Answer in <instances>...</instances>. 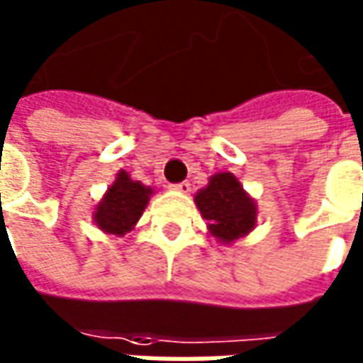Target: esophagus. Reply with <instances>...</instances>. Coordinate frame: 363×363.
<instances>
[{
	"instance_id": "1",
	"label": "esophagus",
	"mask_w": 363,
	"mask_h": 363,
	"mask_svg": "<svg viewBox=\"0 0 363 363\" xmlns=\"http://www.w3.org/2000/svg\"><path fill=\"white\" fill-rule=\"evenodd\" d=\"M172 189H174V191L182 192V194H189V192H191V182L182 181V182H179V184H172Z\"/></svg>"
}]
</instances>
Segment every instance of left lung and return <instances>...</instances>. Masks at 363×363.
<instances>
[{"mask_svg":"<svg viewBox=\"0 0 363 363\" xmlns=\"http://www.w3.org/2000/svg\"><path fill=\"white\" fill-rule=\"evenodd\" d=\"M194 202L218 242H234L256 226V202L233 172L213 174L208 184L196 192Z\"/></svg>","mask_w":363,"mask_h":363,"instance_id":"8db88e82","label":"left lung"}]
</instances>
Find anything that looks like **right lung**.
Wrapping results in <instances>:
<instances>
[{
	"label": "right lung",
	"mask_w": 363,
	"mask_h": 363,
	"mask_svg": "<svg viewBox=\"0 0 363 363\" xmlns=\"http://www.w3.org/2000/svg\"><path fill=\"white\" fill-rule=\"evenodd\" d=\"M152 189L143 182L133 181L129 172L119 171L105 196L97 204L93 220L103 233L123 236L139 223L140 214L149 204Z\"/></svg>",
	"instance_id": "add662e5"
}]
</instances>
